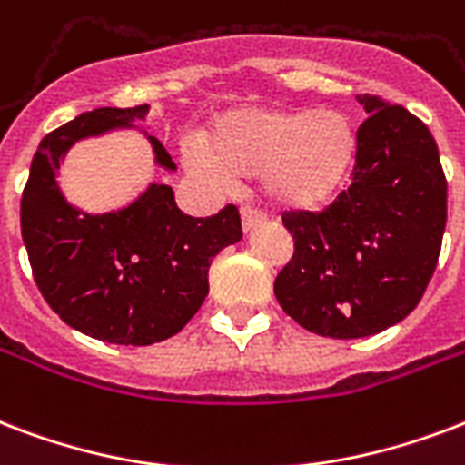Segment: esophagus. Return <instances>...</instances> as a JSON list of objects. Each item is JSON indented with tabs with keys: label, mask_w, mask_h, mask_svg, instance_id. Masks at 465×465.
<instances>
[{
	"label": "esophagus",
	"mask_w": 465,
	"mask_h": 465,
	"mask_svg": "<svg viewBox=\"0 0 465 465\" xmlns=\"http://www.w3.org/2000/svg\"><path fill=\"white\" fill-rule=\"evenodd\" d=\"M265 222V214L256 207H241V224H243V232H251Z\"/></svg>",
	"instance_id": "1"
}]
</instances>
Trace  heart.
Listing matches in <instances>:
<instances>
[{
	"label": "heart",
	"instance_id": "heart-1",
	"mask_svg": "<svg viewBox=\"0 0 465 465\" xmlns=\"http://www.w3.org/2000/svg\"><path fill=\"white\" fill-rule=\"evenodd\" d=\"M356 158V129L334 109H236L212 126L190 163L217 177H258L280 207L312 209L343 185Z\"/></svg>",
	"mask_w": 465,
	"mask_h": 465
}]
</instances>
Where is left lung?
I'll return each mask as SVG.
<instances>
[{"label":"left lung","mask_w":465,"mask_h":465,"mask_svg":"<svg viewBox=\"0 0 465 465\" xmlns=\"http://www.w3.org/2000/svg\"><path fill=\"white\" fill-rule=\"evenodd\" d=\"M349 190L322 212H285L295 253L275 278L285 314L312 334L361 339L420 304L446 226V177L437 141L405 106L359 94Z\"/></svg>","instance_id":"obj_1"}]
</instances>
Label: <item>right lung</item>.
<instances>
[{"label":"right lung","instance_id":"add662e5","mask_svg":"<svg viewBox=\"0 0 465 465\" xmlns=\"http://www.w3.org/2000/svg\"><path fill=\"white\" fill-rule=\"evenodd\" d=\"M146 114L148 104L102 106L51 131L21 194V236L45 302L67 327L122 346L165 341L185 327L209 292L212 258L243 236L233 204L187 217L173 187L155 183L119 212L87 214L67 204L55 173L70 146ZM151 146L158 165L175 170L158 138L151 136Z\"/></svg>","mask_w":465,"mask_h":465}]
</instances>
